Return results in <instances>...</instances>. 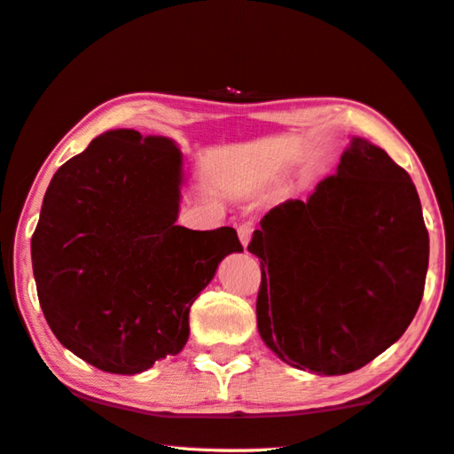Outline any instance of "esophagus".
Returning <instances> with one entry per match:
<instances>
[{"label": "esophagus", "mask_w": 454, "mask_h": 454, "mask_svg": "<svg viewBox=\"0 0 454 454\" xmlns=\"http://www.w3.org/2000/svg\"><path fill=\"white\" fill-rule=\"evenodd\" d=\"M253 232H254V226L248 224V222H247V224H240V226H239V239H240L244 248L248 247L250 239H253Z\"/></svg>", "instance_id": "1"}]
</instances>
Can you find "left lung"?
Masks as SVG:
<instances>
[{"label":"left lung","instance_id":"left-lung-1","mask_svg":"<svg viewBox=\"0 0 454 454\" xmlns=\"http://www.w3.org/2000/svg\"><path fill=\"white\" fill-rule=\"evenodd\" d=\"M248 250L261 261L258 333L285 364L317 376L356 372L398 341L428 270L412 179L359 137L307 201L264 215Z\"/></svg>","mask_w":454,"mask_h":454}]
</instances>
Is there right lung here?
Returning <instances> with one entry per match:
<instances>
[{
	"label": "right lung",
	"mask_w": 454,
	"mask_h": 454,
	"mask_svg": "<svg viewBox=\"0 0 454 454\" xmlns=\"http://www.w3.org/2000/svg\"><path fill=\"white\" fill-rule=\"evenodd\" d=\"M182 151L168 137L114 129L50 182L32 236L40 307L64 348L133 376L184 349L190 307L222 258L242 253L234 228L176 226Z\"/></svg>",
	"instance_id": "add662e5"
}]
</instances>
